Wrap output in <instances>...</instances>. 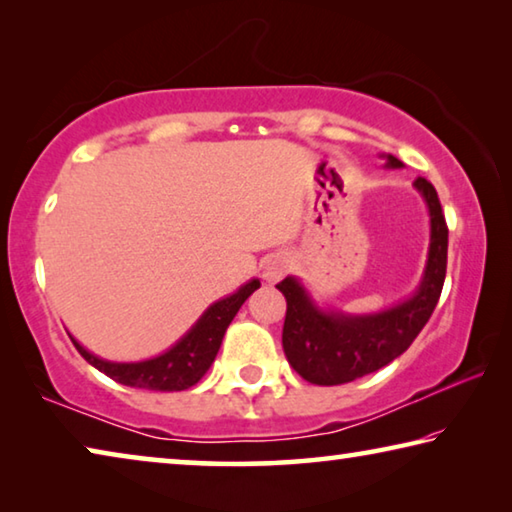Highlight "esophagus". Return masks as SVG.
Returning <instances> with one entry per match:
<instances>
[{
	"label": "esophagus",
	"instance_id": "1",
	"mask_svg": "<svg viewBox=\"0 0 512 512\" xmlns=\"http://www.w3.org/2000/svg\"><path fill=\"white\" fill-rule=\"evenodd\" d=\"M287 268H289V259L287 257H284V255H271V257L264 259L262 275H264L266 282H277L284 273H287Z\"/></svg>",
	"mask_w": 512,
	"mask_h": 512
}]
</instances>
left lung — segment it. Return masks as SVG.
I'll return each mask as SVG.
<instances>
[{
    "instance_id": "obj_1",
    "label": "left lung",
    "mask_w": 512,
    "mask_h": 512,
    "mask_svg": "<svg viewBox=\"0 0 512 512\" xmlns=\"http://www.w3.org/2000/svg\"><path fill=\"white\" fill-rule=\"evenodd\" d=\"M381 158H386L388 169L404 167L395 155ZM413 187L429 207L431 237L427 266L411 298L375 314H343L318 307L298 277L289 275L277 284L287 298L282 348L293 370L309 384H348L388 366L409 350L436 309L447 271V223L429 180L418 178Z\"/></svg>"
}]
</instances>
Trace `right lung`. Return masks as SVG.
Wrapping results in <instances>:
<instances>
[{
    "label": "right lung",
    "mask_w": 512,
    "mask_h": 512,
    "mask_svg": "<svg viewBox=\"0 0 512 512\" xmlns=\"http://www.w3.org/2000/svg\"><path fill=\"white\" fill-rule=\"evenodd\" d=\"M257 289L259 280H250L232 296L216 300L214 305L203 311V316L196 320L183 339L153 359L131 363L108 361L85 350L74 336H69V339H72L85 361L92 363L103 375L119 381V384L146 388V391H185V388L198 384L205 372L210 370L216 352L221 348L225 329H228L250 293Z\"/></svg>",
    "instance_id": "1"
}]
</instances>
